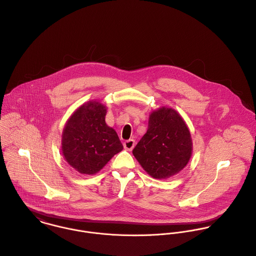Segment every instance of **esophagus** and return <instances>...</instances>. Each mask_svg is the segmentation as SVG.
I'll use <instances>...</instances> for the list:
<instances>
[{
	"instance_id": "esophagus-1",
	"label": "esophagus",
	"mask_w": 256,
	"mask_h": 256,
	"mask_svg": "<svg viewBox=\"0 0 256 256\" xmlns=\"http://www.w3.org/2000/svg\"><path fill=\"white\" fill-rule=\"evenodd\" d=\"M123 145H124V148H125L127 151H131V150L134 148V146H135V140L129 139V140L125 141Z\"/></svg>"
}]
</instances>
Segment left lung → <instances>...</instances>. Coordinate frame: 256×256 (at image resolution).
<instances>
[{
  "instance_id": "left-lung-1",
  "label": "left lung",
  "mask_w": 256,
  "mask_h": 256,
  "mask_svg": "<svg viewBox=\"0 0 256 256\" xmlns=\"http://www.w3.org/2000/svg\"><path fill=\"white\" fill-rule=\"evenodd\" d=\"M192 148L190 134L182 118L163 107L150 115L148 130L133 149V155L150 176L167 178L186 166Z\"/></svg>"
}]
</instances>
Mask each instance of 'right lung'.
Listing matches in <instances>:
<instances>
[{
    "label": "right lung",
    "instance_id": "right-lung-1",
    "mask_svg": "<svg viewBox=\"0 0 256 256\" xmlns=\"http://www.w3.org/2000/svg\"><path fill=\"white\" fill-rule=\"evenodd\" d=\"M104 105L88 102L72 114L64 127L62 154L80 174L97 172L123 150L115 130L106 125Z\"/></svg>",
    "mask_w": 256,
    "mask_h": 256
}]
</instances>
